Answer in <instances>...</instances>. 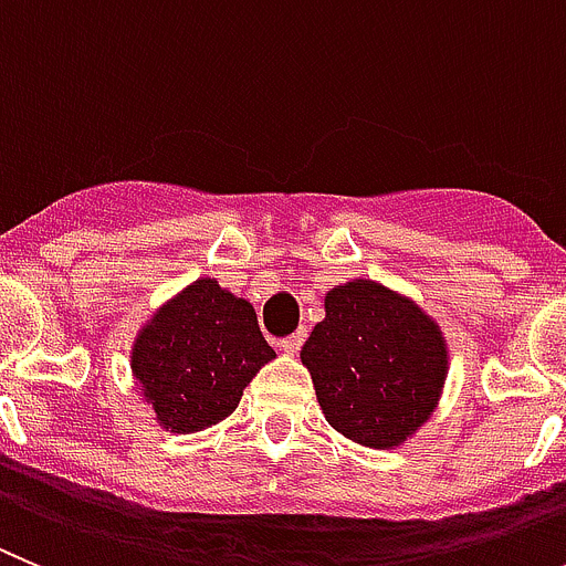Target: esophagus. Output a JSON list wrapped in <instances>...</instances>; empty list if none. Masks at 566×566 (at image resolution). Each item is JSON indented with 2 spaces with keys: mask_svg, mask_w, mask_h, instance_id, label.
Listing matches in <instances>:
<instances>
[{
  "mask_svg": "<svg viewBox=\"0 0 566 566\" xmlns=\"http://www.w3.org/2000/svg\"><path fill=\"white\" fill-rule=\"evenodd\" d=\"M304 338H307V333H304V329H298V333H293V335H287V338L279 340V346H282V349L287 355H295V353H298V349H302Z\"/></svg>",
  "mask_w": 566,
  "mask_h": 566,
  "instance_id": "1",
  "label": "esophagus"
}]
</instances>
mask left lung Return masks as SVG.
<instances>
[{"label": "left lung", "instance_id": "1", "mask_svg": "<svg viewBox=\"0 0 566 566\" xmlns=\"http://www.w3.org/2000/svg\"><path fill=\"white\" fill-rule=\"evenodd\" d=\"M324 313L302 346V364L327 422L360 446L406 442L446 384L448 346L437 321L369 279L329 290Z\"/></svg>", "mask_w": 566, "mask_h": 566}]
</instances>
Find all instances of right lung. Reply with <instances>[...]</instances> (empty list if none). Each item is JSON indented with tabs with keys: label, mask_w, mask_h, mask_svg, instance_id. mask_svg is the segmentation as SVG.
<instances>
[{
	"label": "right lung",
	"mask_w": 566,
	"mask_h": 566,
	"mask_svg": "<svg viewBox=\"0 0 566 566\" xmlns=\"http://www.w3.org/2000/svg\"><path fill=\"white\" fill-rule=\"evenodd\" d=\"M273 358L251 302L197 279L137 333L132 375L163 429L195 434L226 420Z\"/></svg>",
	"instance_id": "1"
}]
</instances>
